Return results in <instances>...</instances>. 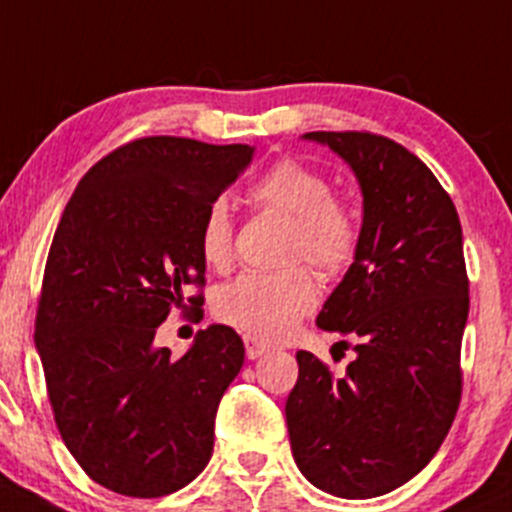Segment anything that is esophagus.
<instances>
[{
    "label": "esophagus",
    "mask_w": 512,
    "mask_h": 512,
    "mask_svg": "<svg viewBox=\"0 0 512 512\" xmlns=\"http://www.w3.org/2000/svg\"><path fill=\"white\" fill-rule=\"evenodd\" d=\"M242 341H245V353H247V358H250V360L262 358V355L272 351L270 343H265V341H262V338H257V336H250V333H247V336L242 338Z\"/></svg>",
    "instance_id": "esophagus-1"
}]
</instances>
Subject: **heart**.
<instances>
[{"label": "heart", "instance_id": "heart-1", "mask_svg": "<svg viewBox=\"0 0 512 512\" xmlns=\"http://www.w3.org/2000/svg\"><path fill=\"white\" fill-rule=\"evenodd\" d=\"M257 206L292 218L287 260H306L326 277L353 262L360 225L351 206L333 196L331 181L297 159H279L250 188ZM198 250L215 270L233 260V218L223 198L213 201L198 225ZM319 289L304 267L277 272H245L218 289L220 321L257 338H284L306 311L314 309Z\"/></svg>", "mask_w": 512, "mask_h": 512}]
</instances>
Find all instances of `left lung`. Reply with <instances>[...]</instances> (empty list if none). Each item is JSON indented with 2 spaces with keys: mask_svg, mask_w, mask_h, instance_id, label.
I'll return each instance as SVG.
<instances>
[{
  "mask_svg": "<svg viewBox=\"0 0 512 512\" xmlns=\"http://www.w3.org/2000/svg\"><path fill=\"white\" fill-rule=\"evenodd\" d=\"M304 139L351 166L363 225L353 265L316 319L351 336L355 360L333 378L314 353H297L299 380L284 407L289 441L316 488L375 498L432 461L459 410L464 238L449 193L402 144L370 132Z\"/></svg>",
  "mask_w": 512,
  "mask_h": 512,
  "instance_id": "obj_1",
  "label": "left lung"
}]
</instances>
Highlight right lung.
Segmentation results:
<instances>
[{"mask_svg": "<svg viewBox=\"0 0 512 512\" xmlns=\"http://www.w3.org/2000/svg\"><path fill=\"white\" fill-rule=\"evenodd\" d=\"M252 154L134 139L80 179L53 235L34 336L48 400L73 459L122 496H169L211 461L245 346L213 324L174 358L154 336L174 306L203 316L201 294L188 297L206 284L198 225Z\"/></svg>", "mask_w": 512, "mask_h": 512, "instance_id": "right-lung-1", "label": "right lung"}]
</instances>
